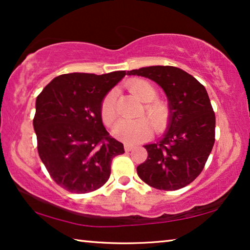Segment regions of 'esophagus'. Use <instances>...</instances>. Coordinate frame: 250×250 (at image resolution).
Instances as JSON below:
<instances>
[{"label":"esophagus","mask_w":250,"mask_h":250,"mask_svg":"<svg viewBox=\"0 0 250 250\" xmlns=\"http://www.w3.org/2000/svg\"><path fill=\"white\" fill-rule=\"evenodd\" d=\"M133 148L132 145H130V144H125V152H131Z\"/></svg>","instance_id":"obj_1"}]
</instances>
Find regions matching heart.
Wrapping results in <instances>:
<instances>
[{"label": "heart", "instance_id": "obj_1", "mask_svg": "<svg viewBox=\"0 0 250 250\" xmlns=\"http://www.w3.org/2000/svg\"><path fill=\"white\" fill-rule=\"evenodd\" d=\"M126 88L133 96L143 102L139 119L133 121H122L114 128V135L126 143H135L148 138L153 133V126L157 132L167 129L170 122V107L167 102L155 98L157 90L152 83L145 79H131L126 83ZM147 115V118L142 117ZM101 117L106 125L112 126L118 119L115 110V93L113 90L105 95L101 103Z\"/></svg>", "mask_w": 250, "mask_h": 250}]
</instances>
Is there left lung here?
<instances>
[{
	"instance_id": "1",
	"label": "left lung",
	"mask_w": 250,
	"mask_h": 250,
	"mask_svg": "<svg viewBox=\"0 0 250 250\" xmlns=\"http://www.w3.org/2000/svg\"><path fill=\"white\" fill-rule=\"evenodd\" d=\"M146 77L163 88L170 107L164 137L145 145L148 156L137 167L144 182L160 190H178L200 174L215 142V114L207 91L198 80L171 65L128 71Z\"/></svg>"
}]
</instances>
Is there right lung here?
<instances>
[{
	"label": "right lung",
	"mask_w": 250,
	"mask_h": 250,
	"mask_svg": "<svg viewBox=\"0 0 250 250\" xmlns=\"http://www.w3.org/2000/svg\"><path fill=\"white\" fill-rule=\"evenodd\" d=\"M125 71L105 75L65 73L52 80L36 100L37 149L51 178L65 190L86 194L101 188L124 144L104 128L101 103Z\"/></svg>",
	"instance_id": "obj_1"
}]
</instances>
